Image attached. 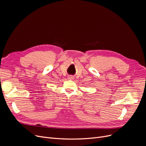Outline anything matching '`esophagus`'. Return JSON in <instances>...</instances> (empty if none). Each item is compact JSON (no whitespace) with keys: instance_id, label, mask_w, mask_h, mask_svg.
Here are the masks:
<instances>
[{"instance_id":"1","label":"esophagus","mask_w":146,"mask_h":146,"mask_svg":"<svg viewBox=\"0 0 146 146\" xmlns=\"http://www.w3.org/2000/svg\"><path fill=\"white\" fill-rule=\"evenodd\" d=\"M68 79H70V80H72V79H74V78H73V76H68Z\"/></svg>"}]
</instances>
